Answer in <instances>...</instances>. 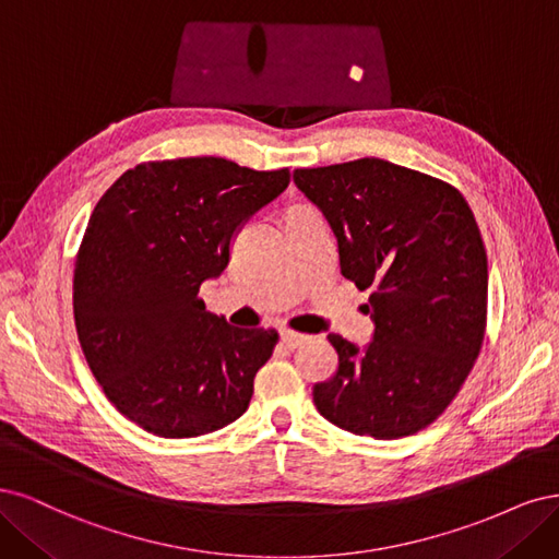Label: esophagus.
<instances>
[{
	"instance_id": "esophagus-1",
	"label": "esophagus",
	"mask_w": 559,
	"mask_h": 559,
	"mask_svg": "<svg viewBox=\"0 0 559 559\" xmlns=\"http://www.w3.org/2000/svg\"><path fill=\"white\" fill-rule=\"evenodd\" d=\"M311 336H306V334H299V332H293V330H283L281 332V341L283 344L290 348V350H295V348H299V346H304L306 341H309Z\"/></svg>"
}]
</instances>
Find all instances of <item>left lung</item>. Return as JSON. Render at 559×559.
<instances>
[{"label":"left lung","mask_w":559,"mask_h":559,"mask_svg":"<svg viewBox=\"0 0 559 559\" xmlns=\"http://www.w3.org/2000/svg\"><path fill=\"white\" fill-rule=\"evenodd\" d=\"M325 215L341 274L359 290L373 336L338 334V369L313 385L320 416L357 437H411L455 400L483 346L488 255L460 190L378 157L295 169Z\"/></svg>","instance_id":"left-lung-1"}]
</instances>
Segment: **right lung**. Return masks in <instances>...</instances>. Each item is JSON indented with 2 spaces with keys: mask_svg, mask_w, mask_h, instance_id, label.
Wrapping results in <instances>:
<instances>
[{
  "mask_svg": "<svg viewBox=\"0 0 559 559\" xmlns=\"http://www.w3.org/2000/svg\"><path fill=\"white\" fill-rule=\"evenodd\" d=\"M287 183V169L225 157L143 162L90 215L74 266L79 341L109 402L151 435L202 437L246 413L278 332L229 325L200 287Z\"/></svg>",
  "mask_w": 559,
  "mask_h": 559,
  "instance_id": "add662e5",
  "label": "right lung"
}]
</instances>
